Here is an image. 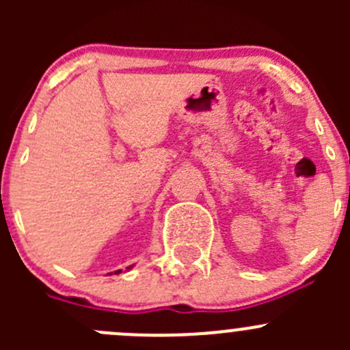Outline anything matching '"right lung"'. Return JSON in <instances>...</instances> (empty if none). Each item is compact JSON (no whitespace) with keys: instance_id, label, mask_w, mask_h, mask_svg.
<instances>
[{"instance_id":"right-lung-1","label":"right lung","mask_w":350,"mask_h":350,"mask_svg":"<svg viewBox=\"0 0 350 350\" xmlns=\"http://www.w3.org/2000/svg\"><path fill=\"white\" fill-rule=\"evenodd\" d=\"M120 273H122V269H118V271H115V274H120Z\"/></svg>"}]
</instances>
